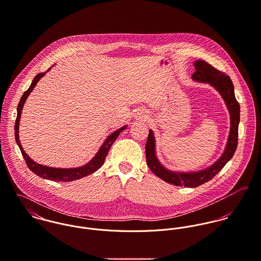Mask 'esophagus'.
I'll list each match as a JSON object with an SVG mask.
<instances>
[{
	"instance_id": "esophagus-1",
	"label": "esophagus",
	"mask_w": 261,
	"mask_h": 261,
	"mask_svg": "<svg viewBox=\"0 0 261 261\" xmlns=\"http://www.w3.org/2000/svg\"><path fill=\"white\" fill-rule=\"evenodd\" d=\"M138 119H145L146 117H147V114L145 113V112H142V111H140V112H138V114H137V116H136Z\"/></svg>"
}]
</instances>
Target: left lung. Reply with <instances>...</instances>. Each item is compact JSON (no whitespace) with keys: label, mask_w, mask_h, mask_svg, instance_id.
Masks as SVG:
<instances>
[{"label":"left lung","mask_w":261,"mask_h":261,"mask_svg":"<svg viewBox=\"0 0 261 261\" xmlns=\"http://www.w3.org/2000/svg\"><path fill=\"white\" fill-rule=\"evenodd\" d=\"M194 65L196 71L192 77L195 81L208 83L213 86L221 94L230 112L231 129L227 146L223 155L207 169L189 173L173 172L164 168L157 160L155 156V141L151 130H149L145 146L147 165L152 170V172L159 178L168 184L187 188H196L211 180L233 157L238 145V125L240 121V105L235 98L234 87L231 79L225 72L218 70L205 60H197L195 61Z\"/></svg>","instance_id":"obj_1"}]
</instances>
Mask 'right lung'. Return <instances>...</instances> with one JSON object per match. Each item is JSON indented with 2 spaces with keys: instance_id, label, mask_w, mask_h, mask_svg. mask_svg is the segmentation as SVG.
<instances>
[{
  "instance_id": "obj_1",
  "label": "right lung",
  "mask_w": 261,
  "mask_h": 261,
  "mask_svg": "<svg viewBox=\"0 0 261 261\" xmlns=\"http://www.w3.org/2000/svg\"><path fill=\"white\" fill-rule=\"evenodd\" d=\"M50 68H48L49 70ZM45 74V72H40L38 73L31 86L29 87V89L23 94V96L21 97V100L17 107V118H16V123H15V138H16V142L21 150V153L25 159V162L28 166V168L34 172L35 174L46 178V179H50L53 181H72L75 179H80L82 177H85L87 175H90L91 173H93L94 171H96L97 169H99L103 163H104L105 158L107 156L112 144L115 142V140L117 139V137L119 136V134L126 128V126L122 127L121 129L115 131L114 133H112L103 143L102 147L100 148V150L98 151V153L96 154V156L94 157L89 163H87L86 165L82 166V167H76V168H53V167H48L45 165H41L38 164L36 162H34L30 157L28 156L25 151L22 148V145L20 143L19 140V122H20V117H21V112L23 109L24 103L26 101V99L28 98L29 94L32 92V90L35 88L37 82Z\"/></svg>"
}]
</instances>
